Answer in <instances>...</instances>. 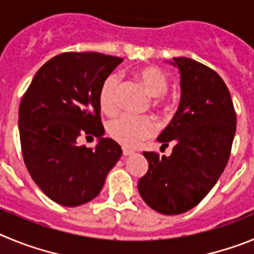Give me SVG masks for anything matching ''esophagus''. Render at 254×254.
Here are the masks:
<instances>
[{
	"mask_svg": "<svg viewBox=\"0 0 254 254\" xmlns=\"http://www.w3.org/2000/svg\"><path fill=\"white\" fill-rule=\"evenodd\" d=\"M123 155H125V156H131V155H133V151H132V150L126 149V147H123Z\"/></svg>",
	"mask_w": 254,
	"mask_h": 254,
	"instance_id": "esophagus-1",
	"label": "esophagus"
}]
</instances>
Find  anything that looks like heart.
<instances>
[{
	"label": "heart",
	"mask_w": 254,
	"mask_h": 254,
	"mask_svg": "<svg viewBox=\"0 0 254 254\" xmlns=\"http://www.w3.org/2000/svg\"><path fill=\"white\" fill-rule=\"evenodd\" d=\"M140 81L151 96H163L167 93L169 81L163 69L158 67H145L137 72ZM120 77L113 73L103 82L99 91L100 109L105 114H114L118 109ZM155 107H164L161 99L155 100ZM108 133L113 140L126 147L138 146L143 140L151 137L156 131V123L150 117H136L132 114H121L107 126Z\"/></svg>",
	"instance_id": "1"
}]
</instances>
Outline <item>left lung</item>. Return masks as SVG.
<instances>
[{
	"label": "left lung",
	"instance_id": "left-lung-1",
	"mask_svg": "<svg viewBox=\"0 0 254 254\" xmlns=\"http://www.w3.org/2000/svg\"><path fill=\"white\" fill-rule=\"evenodd\" d=\"M181 73V103L159 134L170 156L143 152L149 170L137 183L152 210L178 215L193 208L216 185L228 164L237 129V114L223 78L197 61L176 57Z\"/></svg>",
	"mask_w": 254,
	"mask_h": 254
}]
</instances>
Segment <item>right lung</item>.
Listing matches in <instances>:
<instances>
[{"label": "right lung", "mask_w": 254, "mask_h": 254, "mask_svg": "<svg viewBox=\"0 0 254 254\" xmlns=\"http://www.w3.org/2000/svg\"><path fill=\"white\" fill-rule=\"evenodd\" d=\"M122 58L67 52L38 69L19 109L26 169L38 187L67 207L95 198L122 149L103 137L99 91ZM81 134L98 137L94 149L77 146Z\"/></svg>", "instance_id": "1"}]
</instances>
